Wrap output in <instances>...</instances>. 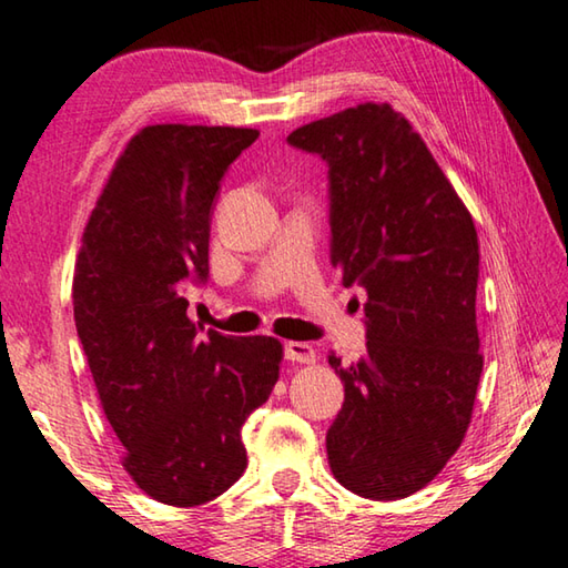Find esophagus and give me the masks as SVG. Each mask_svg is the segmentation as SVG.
<instances>
[{
	"label": "esophagus",
	"instance_id": "obj_1",
	"mask_svg": "<svg viewBox=\"0 0 568 568\" xmlns=\"http://www.w3.org/2000/svg\"><path fill=\"white\" fill-rule=\"evenodd\" d=\"M284 357L290 363H314L317 361V353L310 343H296V339H290L284 343Z\"/></svg>",
	"mask_w": 568,
	"mask_h": 568
}]
</instances>
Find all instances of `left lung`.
I'll use <instances>...</instances> for the list:
<instances>
[{"label":"left lung","mask_w":568,"mask_h":568,"mask_svg":"<svg viewBox=\"0 0 568 568\" xmlns=\"http://www.w3.org/2000/svg\"><path fill=\"white\" fill-rule=\"evenodd\" d=\"M286 142L327 164L329 261L368 294L361 361L327 355L345 386L329 469L355 495L398 500L442 473L473 416L483 373L473 215L388 103L312 121Z\"/></svg>","instance_id":"8db88e82"}]
</instances>
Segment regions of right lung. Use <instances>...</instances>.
<instances>
[{
  "label": "right lung",
  "mask_w": 568,
  "mask_h": 568,
  "mask_svg": "<svg viewBox=\"0 0 568 568\" xmlns=\"http://www.w3.org/2000/svg\"><path fill=\"white\" fill-rule=\"evenodd\" d=\"M256 129L156 124L119 156L83 233L73 314L124 467L154 500L203 505L243 475L241 429L278 378L282 343L195 327L221 182Z\"/></svg>",
  "instance_id": "add662e5"
}]
</instances>
